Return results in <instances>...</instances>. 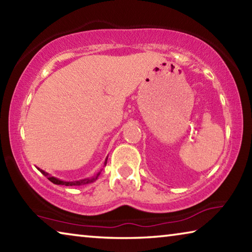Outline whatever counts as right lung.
Instances as JSON below:
<instances>
[{"instance_id":"add662e5","label":"right lung","mask_w":252,"mask_h":252,"mask_svg":"<svg viewBox=\"0 0 252 252\" xmlns=\"http://www.w3.org/2000/svg\"><path fill=\"white\" fill-rule=\"evenodd\" d=\"M106 161H108V158H106L105 159V162H104V165L106 164ZM39 169V168H37ZM40 170V172L43 174L44 177H46L49 179V180L51 181V182H53L54 185H61V186H84V185H89V183H92V182H94L96 179H97V177L100 176V172L96 174V176H94V177H92V178H87V179H82V180H78V181H62V180H60V179H58V178H55V177H52L51 176V174H49L48 172H45L44 170H42V169H39Z\"/></svg>"}]
</instances>
